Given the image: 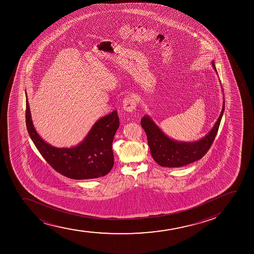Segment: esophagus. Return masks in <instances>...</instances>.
I'll use <instances>...</instances> for the list:
<instances>
[{"instance_id":"34e87169","label":"esophagus","mask_w":254,"mask_h":254,"mask_svg":"<svg viewBox=\"0 0 254 254\" xmlns=\"http://www.w3.org/2000/svg\"><path fill=\"white\" fill-rule=\"evenodd\" d=\"M136 108V101L134 97L128 96L123 101V108L127 113H132Z\"/></svg>"}]
</instances>
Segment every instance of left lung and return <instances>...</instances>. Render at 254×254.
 I'll return each instance as SVG.
<instances>
[{"instance_id": "left-lung-1", "label": "left lung", "mask_w": 254, "mask_h": 254, "mask_svg": "<svg viewBox=\"0 0 254 254\" xmlns=\"http://www.w3.org/2000/svg\"><path fill=\"white\" fill-rule=\"evenodd\" d=\"M212 66L217 73L213 61H212ZM224 111L225 99L220 115L212 129L201 140L191 142L179 141L169 138L155 124L151 117L145 115L140 120V125L146 131L148 146L153 159L160 166L168 168L185 166L201 159L209 150L215 139Z\"/></svg>"}]
</instances>
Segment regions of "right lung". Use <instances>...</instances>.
Here are the masks:
<instances>
[{
  "mask_svg": "<svg viewBox=\"0 0 254 254\" xmlns=\"http://www.w3.org/2000/svg\"><path fill=\"white\" fill-rule=\"evenodd\" d=\"M26 126L36 148L56 171L73 180H89L105 176L114 166L112 143L120 119L117 111L102 117L91 127L81 142L73 147L59 148L46 142L33 125L26 100Z\"/></svg>",
  "mask_w": 254,
  "mask_h": 254,
  "instance_id": "right-lung-1",
  "label": "right lung"
}]
</instances>
